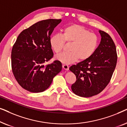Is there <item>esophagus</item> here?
Instances as JSON below:
<instances>
[{
	"label": "esophagus",
	"instance_id": "1",
	"mask_svg": "<svg viewBox=\"0 0 127 127\" xmlns=\"http://www.w3.org/2000/svg\"><path fill=\"white\" fill-rule=\"evenodd\" d=\"M62 67H63L64 69H65V70H69V66L68 65H65V64H64V65H62Z\"/></svg>",
	"mask_w": 127,
	"mask_h": 127
}]
</instances>
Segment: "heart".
<instances>
[{"label": "heart", "instance_id": "b5f03b06", "mask_svg": "<svg viewBox=\"0 0 127 127\" xmlns=\"http://www.w3.org/2000/svg\"><path fill=\"white\" fill-rule=\"evenodd\" d=\"M65 41L71 43L69 47L70 51L60 54L55 59L62 64H70L77 61H85L95 53L98 45L97 36L83 26L72 25L66 27L63 33L54 34L50 39V46L56 54L63 50Z\"/></svg>", "mask_w": 127, "mask_h": 127}]
</instances>
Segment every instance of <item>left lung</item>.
Returning <instances> with one entry per match:
<instances>
[{"instance_id":"8db88e82","label":"left lung","mask_w":127,"mask_h":127,"mask_svg":"<svg viewBox=\"0 0 127 127\" xmlns=\"http://www.w3.org/2000/svg\"><path fill=\"white\" fill-rule=\"evenodd\" d=\"M100 44L92 56L69 68L75 74L76 82L71 86L78 96L91 97L99 94L110 82L117 60L116 48L109 34L99 31Z\"/></svg>"}]
</instances>
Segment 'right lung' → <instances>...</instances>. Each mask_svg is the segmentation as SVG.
Listing matches in <instances>:
<instances>
[{"label":"right lung","mask_w":127,"mask_h":127,"mask_svg":"<svg viewBox=\"0 0 127 127\" xmlns=\"http://www.w3.org/2000/svg\"><path fill=\"white\" fill-rule=\"evenodd\" d=\"M61 22V19L37 22L22 31L17 37L11 51V67L15 79L24 89L31 93L44 91L61 71L59 61L43 65L53 57L50 36Z\"/></svg>","instance_id":"obj_1"}]
</instances>
